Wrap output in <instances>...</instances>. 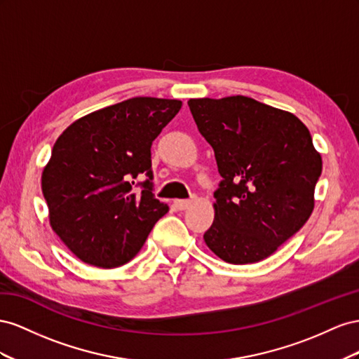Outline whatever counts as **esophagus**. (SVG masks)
Masks as SVG:
<instances>
[{
    "instance_id": "1",
    "label": "esophagus",
    "mask_w": 359,
    "mask_h": 359,
    "mask_svg": "<svg viewBox=\"0 0 359 359\" xmlns=\"http://www.w3.org/2000/svg\"><path fill=\"white\" fill-rule=\"evenodd\" d=\"M191 204V200H174V206H176L177 210H187Z\"/></svg>"
}]
</instances>
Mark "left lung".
Here are the masks:
<instances>
[{
	"instance_id": "left-lung-1",
	"label": "left lung",
	"mask_w": 359,
	"mask_h": 359,
	"mask_svg": "<svg viewBox=\"0 0 359 359\" xmlns=\"http://www.w3.org/2000/svg\"><path fill=\"white\" fill-rule=\"evenodd\" d=\"M188 105L222 177L204 242L231 264L269 257L314 209L322 156L310 130L292 112L247 96L189 99Z\"/></svg>"
}]
</instances>
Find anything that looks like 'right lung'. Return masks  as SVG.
Returning <instances> with one entry per match:
<instances>
[{
    "mask_svg": "<svg viewBox=\"0 0 359 359\" xmlns=\"http://www.w3.org/2000/svg\"><path fill=\"white\" fill-rule=\"evenodd\" d=\"M182 108L177 99L132 97L67 126L42 172L49 224L79 260L111 269L130 262L168 212L151 194L150 147ZM149 180L141 196L133 179Z\"/></svg>",
    "mask_w": 359,
    "mask_h": 359,
    "instance_id": "add662e5",
    "label": "right lung"
}]
</instances>
